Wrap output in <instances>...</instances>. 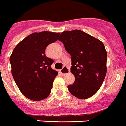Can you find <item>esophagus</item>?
<instances>
[{"mask_svg":"<svg viewBox=\"0 0 126 126\" xmlns=\"http://www.w3.org/2000/svg\"><path fill=\"white\" fill-rule=\"evenodd\" d=\"M69 71L70 70L69 67H67V66H64V67L61 70L60 73H61V75L62 76H65L66 75V74H68V73H69Z\"/></svg>","mask_w":126,"mask_h":126,"instance_id":"1","label":"esophagus"}]
</instances>
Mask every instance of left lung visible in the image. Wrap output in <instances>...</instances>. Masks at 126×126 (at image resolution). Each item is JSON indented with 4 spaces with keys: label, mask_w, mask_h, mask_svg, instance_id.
<instances>
[{
    "label": "left lung",
    "mask_w": 126,
    "mask_h": 126,
    "mask_svg": "<svg viewBox=\"0 0 126 126\" xmlns=\"http://www.w3.org/2000/svg\"><path fill=\"white\" fill-rule=\"evenodd\" d=\"M58 40L71 56V72L75 81L67 86L69 91L79 99L91 97L101 87L106 76L107 53L103 43L78 30L63 32Z\"/></svg>",
    "instance_id": "8db88e82"
}]
</instances>
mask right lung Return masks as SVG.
Segmentation results:
<instances>
[{"label":"right lung","instance_id":"obj_1","mask_svg":"<svg viewBox=\"0 0 126 126\" xmlns=\"http://www.w3.org/2000/svg\"><path fill=\"white\" fill-rule=\"evenodd\" d=\"M59 33H33L17 44L10 57L13 78L24 96L34 101L50 94L57 71L53 61L45 55L46 47L57 40Z\"/></svg>","mask_w":126,"mask_h":126}]
</instances>
